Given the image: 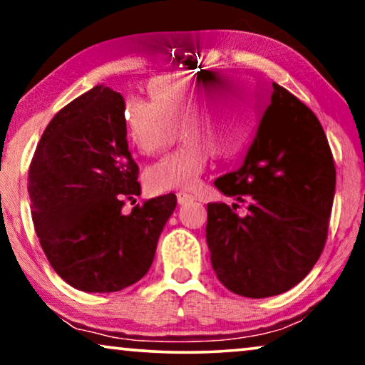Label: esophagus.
<instances>
[{
    "label": "esophagus",
    "instance_id": "esophagus-1",
    "mask_svg": "<svg viewBox=\"0 0 365 365\" xmlns=\"http://www.w3.org/2000/svg\"><path fill=\"white\" fill-rule=\"evenodd\" d=\"M178 196V202L179 204H187V202H191V201H194V199H196V196H194V194H189V192H178L176 194Z\"/></svg>",
    "mask_w": 365,
    "mask_h": 365
}]
</instances>
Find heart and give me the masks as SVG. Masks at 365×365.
Here are the masks:
<instances>
[{
	"label": "heart",
	"mask_w": 365,
	"mask_h": 365,
	"mask_svg": "<svg viewBox=\"0 0 365 365\" xmlns=\"http://www.w3.org/2000/svg\"><path fill=\"white\" fill-rule=\"evenodd\" d=\"M153 96L158 104L131 98L124 106V124L134 146L144 154L161 153L178 138V124L189 139L148 169L146 181L156 192L194 189L214 149L224 154L244 151L261 123L254 89L219 74L159 83L153 86Z\"/></svg>",
	"instance_id": "heart-1"
}]
</instances>
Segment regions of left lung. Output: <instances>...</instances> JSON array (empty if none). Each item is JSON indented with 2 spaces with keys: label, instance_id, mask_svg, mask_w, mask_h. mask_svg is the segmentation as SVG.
Instances as JSON below:
<instances>
[{
  "label": "left lung",
  "instance_id": "obj_1",
  "mask_svg": "<svg viewBox=\"0 0 365 365\" xmlns=\"http://www.w3.org/2000/svg\"><path fill=\"white\" fill-rule=\"evenodd\" d=\"M272 89L242 166L214 182L224 196L247 202L246 216L207 204L214 272L229 291L252 299L286 292L311 272L336 192V166L316 114L277 83Z\"/></svg>",
  "mask_w": 365,
  "mask_h": 365
}]
</instances>
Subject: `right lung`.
Wrapping results in <instances>:
<instances>
[{"instance_id":"obj_1","label":"right lung","mask_w":365,"mask_h":365,"mask_svg":"<svg viewBox=\"0 0 365 365\" xmlns=\"http://www.w3.org/2000/svg\"><path fill=\"white\" fill-rule=\"evenodd\" d=\"M124 98L98 84L44 129L29 166L34 231L56 274L84 292H116L151 267L174 194L123 212L141 194L128 148Z\"/></svg>"}]
</instances>
